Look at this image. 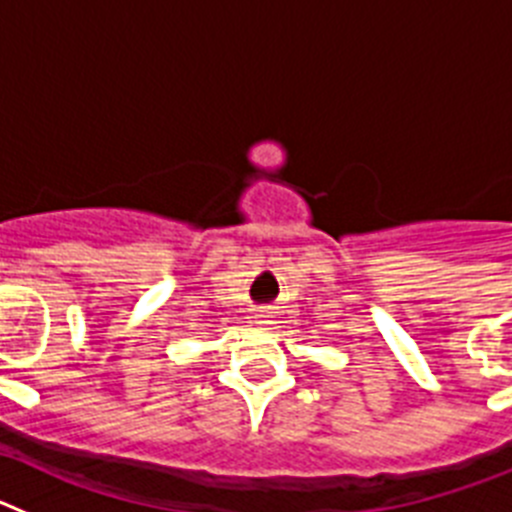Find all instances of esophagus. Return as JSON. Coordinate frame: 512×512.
I'll list each match as a JSON object with an SVG mask.
<instances>
[{
  "mask_svg": "<svg viewBox=\"0 0 512 512\" xmlns=\"http://www.w3.org/2000/svg\"><path fill=\"white\" fill-rule=\"evenodd\" d=\"M256 323H259V325H269V323H271V315H269V312H261L259 318H256Z\"/></svg>",
  "mask_w": 512,
  "mask_h": 512,
  "instance_id": "34e87169",
  "label": "esophagus"
}]
</instances>
